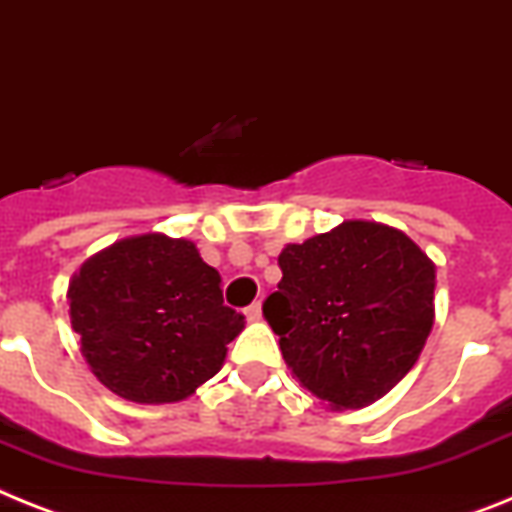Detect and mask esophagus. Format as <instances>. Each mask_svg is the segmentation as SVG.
<instances>
[{"mask_svg": "<svg viewBox=\"0 0 512 512\" xmlns=\"http://www.w3.org/2000/svg\"><path fill=\"white\" fill-rule=\"evenodd\" d=\"M260 315H263V307H260V302H252L249 307H244V317H247V320H260Z\"/></svg>", "mask_w": 512, "mask_h": 512, "instance_id": "obj_1", "label": "esophagus"}]
</instances>
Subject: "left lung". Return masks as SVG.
<instances>
[{
	"label": "left lung",
	"mask_w": 512,
	"mask_h": 512,
	"mask_svg": "<svg viewBox=\"0 0 512 512\" xmlns=\"http://www.w3.org/2000/svg\"><path fill=\"white\" fill-rule=\"evenodd\" d=\"M263 302L283 362L333 409H362L401 382L435 320V265L409 236L346 221L278 255Z\"/></svg>",
	"instance_id": "1"
}]
</instances>
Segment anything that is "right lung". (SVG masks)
<instances>
[{"label": "right lung", "mask_w": 512, "mask_h": 512, "mask_svg": "<svg viewBox=\"0 0 512 512\" xmlns=\"http://www.w3.org/2000/svg\"><path fill=\"white\" fill-rule=\"evenodd\" d=\"M70 317L93 375L135 403H171L216 375L244 315L192 242L145 234L90 257L70 283Z\"/></svg>", "instance_id": "right-lung-1"}]
</instances>
